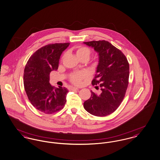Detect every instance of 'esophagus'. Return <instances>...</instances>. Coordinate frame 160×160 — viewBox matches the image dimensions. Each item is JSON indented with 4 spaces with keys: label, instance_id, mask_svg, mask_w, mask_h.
I'll return each mask as SVG.
<instances>
[{
    "label": "esophagus",
    "instance_id": "1",
    "mask_svg": "<svg viewBox=\"0 0 160 160\" xmlns=\"http://www.w3.org/2000/svg\"><path fill=\"white\" fill-rule=\"evenodd\" d=\"M79 88H78V87H72V90H78Z\"/></svg>",
    "mask_w": 160,
    "mask_h": 160
}]
</instances>
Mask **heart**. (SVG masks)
<instances>
[{
  "mask_svg": "<svg viewBox=\"0 0 160 160\" xmlns=\"http://www.w3.org/2000/svg\"><path fill=\"white\" fill-rule=\"evenodd\" d=\"M91 53L90 49L85 46H79L76 48V56L79 58H87L88 59ZM87 76V73L85 72H77L73 74L71 78V81L75 84H80L82 80Z\"/></svg>",
  "mask_w": 160,
  "mask_h": 160,
  "instance_id": "heart-1",
  "label": "heart"
}]
</instances>
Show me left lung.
Here are the masks:
<instances>
[{
	"label": "left lung",
	"instance_id": "8db88e82",
	"mask_svg": "<svg viewBox=\"0 0 160 160\" xmlns=\"http://www.w3.org/2000/svg\"><path fill=\"white\" fill-rule=\"evenodd\" d=\"M84 43L98 53L96 74L92 84H98L101 90L100 94L91 91L90 98L84 102V108L93 116H106L118 109L125 97L129 75V63L125 55L107 41Z\"/></svg>",
	"mask_w": 160,
	"mask_h": 160
}]
</instances>
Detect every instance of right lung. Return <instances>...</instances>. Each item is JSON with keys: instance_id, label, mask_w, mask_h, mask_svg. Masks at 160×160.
I'll return each instance as SVG.
<instances>
[{"instance_id": "obj_1", "label": "right lung", "mask_w": 160, "mask_h": 160, "mask_svg": "<svg viewBox=\"0 0 160 160\" xmlns=\"http://www.w3.org/2000/svg\"><path fill=\"white\" fill-rule=\"evenodd\" d=\"M70 43L46 45L36 51L26 65L23 84L27 96L34 107L45 114L62 109L66 102L68 89L55 88L49 83L52 71H57L60 57Z\"/></svg>"}]
</instances>
